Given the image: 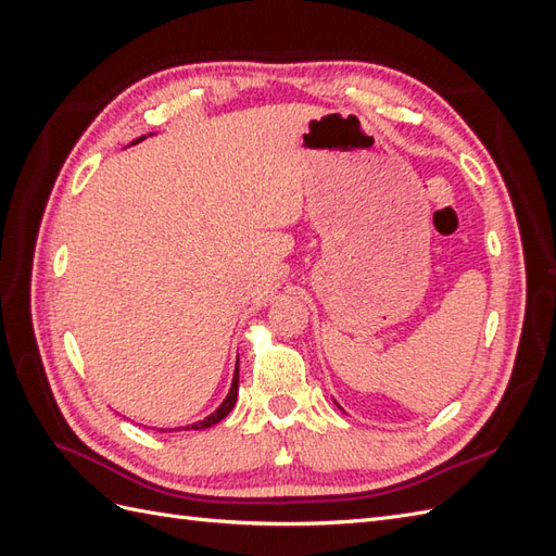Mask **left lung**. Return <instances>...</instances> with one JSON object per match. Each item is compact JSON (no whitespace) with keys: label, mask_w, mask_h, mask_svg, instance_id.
<instances>
[{"label":"left lung","mask_w":556,"mask_h":556,"mask_svg":"<svg viewBox=\"0 0 556 556\" xmlns=\"http://www.w3.org/2000/svg\"><path fill=\"white\" fill-rule=\"evenodd\" d=\"M339 408H341V406H339ZM341 410H343V408H341Z\"/></svg>","instance_id":"left-lung-1"}]
</instances>
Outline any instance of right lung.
<instances>
[{
    "label": "right lung",
    "instance_id": "add662e5",
    "mask_svg": "<svg viewBox=\"0 0 556 556\" xmlns=\"http://www.w3.org/2000/svg\"><path fill=\"white\" fill-rule=\"evenodd\" d=\"M148 137H150V134H148ZM143 139H146V137H141V139H137V141H131V146H134V143H139V141H143ZM237 396H239V359H237V368H233L231 387H229V392H227V396H225V401L220 403V406H217L211 415H206L204 419H199V422L188 425V427H180V429H194V431H201V429H208V427L217 425V422H220V419H225V417L231 413L233 403H237ZM169 431H178V429H169Z\"/></svg>",
    "mask_w": 556,
    "mask_h": 556
}]
</instances>
